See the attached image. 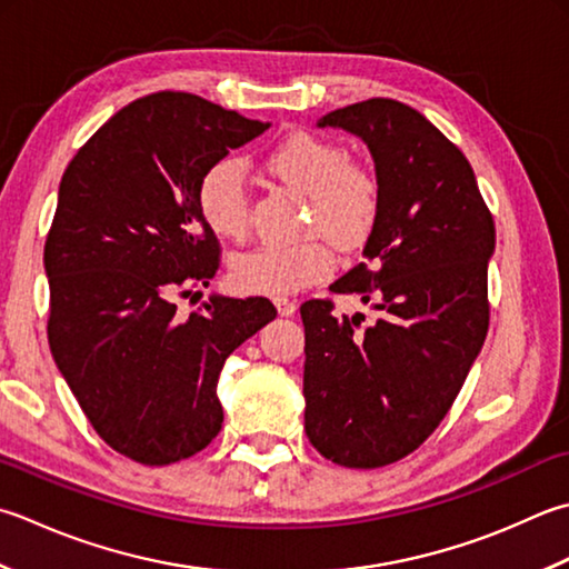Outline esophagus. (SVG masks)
<instances>
[{
  "label": "esophagus",
  "instance_id": "esophagus-1",
  "mask_svg": "<svg viewBox=\"0 0 569 569\" xmlns=\"http://www.w3.org/2000/svg\"><path fill=\"white\" fill-rule=\"evenodd\" d=\"M273 306L278 310V316H283V318L296 313V303H293V300H288V298H276Z\"/></svg>",
  "mask_w": 569,
  "mask_h": 569
}]
</instances>
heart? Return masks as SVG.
Listing matches in <instances>:
<instances>
[{
  "label": "heart",
  "mask_w": 569,
  "mask_h": 569,
  "mask_svg": "<svg viewBox=\"0 0 569 569\" xmlns=\"http://www.w3.org/2000/svg\"><path fill=\"white\" fill-rule=\"evenodd\" d=\"M273 180L308 197L306 231H322L340 249H355L370 237L380 214V180L370 167L350 160L342 144L313 132H288L263 154ZM197 209L209 231L243 239L249 229V197L237 162L219 160L197 182ZM336 266L322 239L266 243L231 261V283L253 296H288L322 281Z\"/></svg>",
  "instance_id": "heart-1"
}]
</instances>
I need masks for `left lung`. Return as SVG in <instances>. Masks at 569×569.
<instances>
[{
	"label": "left lung",
	"instance_id": "8db88e82",
	"mask_svg": "<svg viewBox=\"0 0 569 569\" xmlns=\"http://www.w3.org/2000/svg\"><path fill=\"white\" fill-rule=\"evenodd\" d=\"M365 140L380 214L365 259L332 293H358L382 318L360 328L332 300H306V433L328 461L380 469L425 443L447 417L488 332L496 227L463 152L392 98L322 116Z\"/></svg>",
	"mask_w": 569,
	"mask_h": 569
}]
</instances>
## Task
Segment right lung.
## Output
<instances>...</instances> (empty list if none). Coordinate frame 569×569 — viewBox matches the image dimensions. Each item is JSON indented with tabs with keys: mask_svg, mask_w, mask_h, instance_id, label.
I'll return each instance as SVG.
<instances>
[{
	"mask_svg": "<svg viewBox=\"0 0 569 569\" xmlns=\"http://www.w3.org/2000/svg\"><path fill=\"white\" fill-rule=\"evenodd\" d=\"M269 128L180 91L132 100L66 167L43 266L49 348L110 449L144 466L189 459L224 421L219 372L276 318L266 298L214 296L219 241L197 209L207 167Z\"/></svg>",
	"mask_w": 569,
	"mask_h": 569,
	"instance_id": "add662e5",
	"label": "right lung"
}]
</instances>
